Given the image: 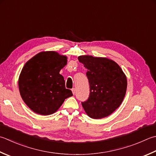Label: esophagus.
Instances as JSON below:
<instances>
[{
  "mask_svg": "<svg viewBox=\"0 0 156 156\" xmlns=\"http://www.w3.org/2000/svg\"><path fill=\"white\" fill-rule=\"evenodd\" d=\"M72 91L73 94H75V93H76V89H75V88H72Z\"/></svg>",
  "mask_w": 156,
  "mask_h": 156,
  "instance_id": "esophagus-1",
  "label": "esophagus"
}]
</instances>
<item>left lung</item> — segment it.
<instances>
[{
    "instance_id": "obj_1",
    "label": "left lung",
    "mask_w": 156,
    "mask_h": 156,
    "mask_svg": "<svg viewBox=\"0 0 156 156\" xmlns=\"http://www.w3.org/2000/svg\"><path fill=\"white\" fill-rule=\"evenodd\" d=\"M78 61L87 69L90 85L89 97L82 102L91 118L108 116L119 108L126 92V75L118 64L105 57L81 55Z\"/></svg>"
}]
</instances>
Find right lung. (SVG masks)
<instances>
[{
	"label": "right lung",
	"instance_id": "add662e5",
	"mask_svg": "<svg viewBox=\"0 0 156 156\" xmlns=\"http://www.w3.org/2000/svg\"><path fill=\"white\" fill-rule=\"evenodd\" d=\"M67 57L55 51H43L26 63L18 80L21 97L36 114L47 115L56 112L66 99L73 95L65 86L60 70Z\"/></svg>",
	"mask_w": 156,
	"mask_h": 156
}]
</instances>
